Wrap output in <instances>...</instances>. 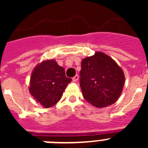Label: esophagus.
<instances>
[{"mask_svg":"<svg viewBox=\"0 0 148 148\" xmlns=\"http://www.w3.org/2000/svg\"><path fill=\"white\" fill-rule=\"evenodd\" d=\"M78 78H79V77H78V75H75V76H74V77H73V82H76L78 80Z\"/></svg>","mask_w":148,"mask_h":148,"instance_id":"esophagus-1","label":"esophagus"}]
</instances>
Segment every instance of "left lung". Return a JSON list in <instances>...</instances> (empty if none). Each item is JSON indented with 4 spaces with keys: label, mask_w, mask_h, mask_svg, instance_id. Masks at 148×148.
I'll use <instances>...</instances> for the list:
<instances>
[{
    "label": "left lung",
    "mask_w": 148,
    "mask_h": 148,
    "mask_svg": "<svg viewBox=\"0 0 148 148\" xmlns=\"http://www.w3.org/2000/svg\"><path fill=\"white\" fill-rule=\"evenodd\" d=\"M80 86L83 97L95 108L114 104L122 92L125 74L109 56L95 52L82 61Z\"/></svg>",
    "instance_id": "obj_1"
}]
</instances>
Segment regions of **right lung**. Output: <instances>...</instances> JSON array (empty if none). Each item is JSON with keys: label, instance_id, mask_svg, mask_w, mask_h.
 <instances>
[{"label": "right lung", "instance_id": "add662e5", "mask_svg": "<svg viewBox=\"0 0 148 148\" xmlns=\"http://www.w3.org/2000/svg\"><path fill=\"white\" fill-rule=\"evenodd\" d=\"M71 81V78L66 77L64 69L55 60H46L34 68L30 77L29 91L44 108H49L61 99Z\"/></svg>", "mask_w": 148, "mask_h": 148}]
</instances>
